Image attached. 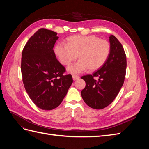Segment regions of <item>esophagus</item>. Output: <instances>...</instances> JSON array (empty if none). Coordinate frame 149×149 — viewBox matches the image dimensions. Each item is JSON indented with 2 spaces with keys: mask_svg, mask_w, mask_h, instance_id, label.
Instances as JSON below:
<instances>
[{
  "mask_svg": "<svg viewBox=\"0 0 149 149\" xmlns=\"http://www.w3.org/2000/svg\"><path fill=\"white\" fill-rule=\"evenodd\" d=\"M72 77H73V79L74 81L77 80V79H78L79 78V76H78V75H74V74H73V76H72Z\"/></svg>",
  "mask_w": 149,
  "mask_h": 149,
  "instance_id": "esophagus-1",
  "label": "esophagus"
}]
</instances>
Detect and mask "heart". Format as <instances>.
<instances>
[{"label": "heart", "instance_id": "heart-1", "mask_svg": "<svg viewBox=\"0 0 149 149\" xmlns=\"http://www.w3.org/2000/svg\"><path fill=\"white\" fill-rule=\"evenodd\" d=\"M55 52L61 63L66 66L77 59L78 55L80 60L68 70L80 73L88 69L91 71L100 69L109 55L110 44L95 35H73L67 39V44L57 43Z\"/></svg>", "mask_w": 149, "mask_h": 149}]
</instances>
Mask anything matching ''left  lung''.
Returning <instances> with one entry per match:
<instances>
[{"mask_svg":"<svg viewBox=\"0 0 149 149\" xmlns=\"http://www.w3.org/2000/svg\"><path fill=\"white\" fill-rule=\"evenodd\" d=\"M110 52L105 63L93 74L83 76V100L90 107L102 109L118 96L124 82L127 61L124 48L115 36L109 37Z\"/></svg>","mask_w":149,"mask_h":149,"instance_id":"obj_1","label":"left lung"}]
</instances>
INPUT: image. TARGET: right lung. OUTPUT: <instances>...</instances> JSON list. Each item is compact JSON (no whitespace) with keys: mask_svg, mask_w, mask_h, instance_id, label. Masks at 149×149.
Returning <instances> with one entry per match:
<instances>
[{"mask_svg":"<svg viewBox=\"0 0 149 149\" xmlns=\"http://www.w3.org/2000/svg\"><path fill=\"white\" fill-rule=\"evenodd\" d=\"M57 33L40 29L25 44L22 54V81L29 96L38 107L52 110L59 106L73 83L70 74L53 51Z\"/></svg>","mask_w":149,"mask_h":149,"instance_id":"obj_1","label":"right lung"}]
</instances>
